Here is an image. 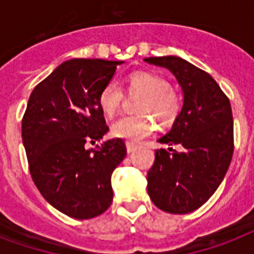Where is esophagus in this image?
Returning a JSON list of instances; mask_svg holds the SVG:
<instances>
[{
  "instance_id": "obj_1",
  "label": "esophagus",
  "mask_w": 254,
  "mask_h": 254,
  "mask_svg": "<svg viewBox=\"0 0 254 254\" xmlns=\"http://www.w3.org/2000/svg\"><path fill=\"white\" fill-rule=\"evenodd\" d=\"M137 145H135V143H133V142H129V141H127V154H130V153H133V151H135L137 150Z\"/></svg>"
}]
</instances>
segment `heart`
I'll list each match as a JSON object with an SVG mask.
<instances>
[{"instance_id": "heart-1", "label": "heart", "mask_w": 254, "mask_h": 254, "mask_svg": "<svg viewBox=\"0 0 254 254\" xmlns=\"http://www.w3.org/2000/svg\"><path fill=\"white\" fill-rule=\"evenodd\" d=\"M127 88L130 95H142L137 104V112L141 115L123 116L116 120L111 127L112 135L116 138L141 141L154 131L155 123L151 117L158 121L159 125L169 127L181 113V97L162 75L134 71L127 76ZM123 100V88L115 80L108 81L97 97L101 111L108 117L117 113Z\"/></svg>"}]
</instances>
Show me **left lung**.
Listing matches in <instances>:
<instances>
[{
    "instance_id": "1",
    "label": "left lung",
    "mask_w": 254,
    "mask_h": 254,
    "mask_svg": "<svg viewBox=\"0 0 254 254\" xmlns=\"http://www.w3.org/2000/svg\"><path fill=\"white\" fill-rule=\"evenodd\" d=\"M145 62L171 71L183 91L181 113L171 130L158 139L181 145L183 150L155 151L147 173V193L165 212H192L212 196L232 159L231 103L209 73L182 58L155 57Z\"/></svg>"
}]
</instances>
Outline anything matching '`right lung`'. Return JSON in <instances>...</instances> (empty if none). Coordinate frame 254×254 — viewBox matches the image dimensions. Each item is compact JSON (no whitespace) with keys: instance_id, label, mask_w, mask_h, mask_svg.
<instances>
[{"instance_id":"add662e5","label":"right lung","mask_w":254,"mask_h":254,"mask_svg":"<svg viewBox=\"0 0 254 254\" xmlns=\"http://www.w3.org/2000/svg\"><path fill=\"white\" fill-rule=\"evenodd\" d=\"M124 62L71 59L30 95L22 119L29 170L42 196L67 216L92 219L113 200L111 177L123 162V139L85 149L108 131L97 97Z\"/></svg>"}]
</instances>
